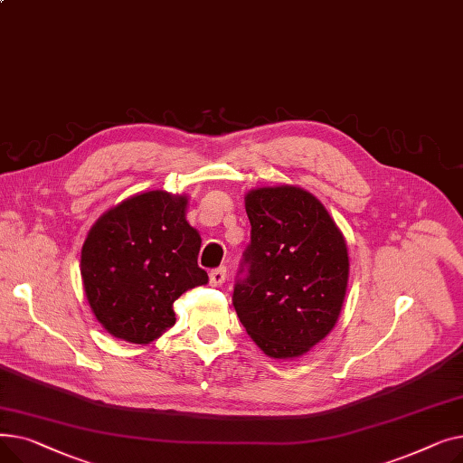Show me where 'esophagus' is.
<instances>
[{"label": "esophagus", "instance_id": "obj_1", "mask_svg": "<svg viewBox=\"0 0 463 463\" xmlns=\"http://www.w3.org/2000/svg\"><path fill=\"white\" fill-rule=\"evenodd\" d=\"M225 279H227V269H225V266H219V269H215V270L210 272V283H212L213 287L223 285Z\"/></svg>", "mask_w": 463, "mask_h": 463}]
</instances>
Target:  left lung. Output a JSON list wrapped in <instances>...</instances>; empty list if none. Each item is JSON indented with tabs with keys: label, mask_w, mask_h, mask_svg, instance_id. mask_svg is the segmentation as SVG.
Segmentation results:
<instances>
[{
	"label": "left lung",
	"mask_w": 463,
	"mask_h": 463,
	"mask_svg": "<svg viewBox=\"0 0 463 463\" xmlns=\"http://www.w3.org/2000/svg\"><path fill=\"white\" fill-rule=\"evenodd\" d=\"M251 241L232 304L253 342L272 358H295L334 328L349 279L345 238L311 193L260 187L246 194Z\"/></svg>",
	"instance_id": "1"
}]
</instances>
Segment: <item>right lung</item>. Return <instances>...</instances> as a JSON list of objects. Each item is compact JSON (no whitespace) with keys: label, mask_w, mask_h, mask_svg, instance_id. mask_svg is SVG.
Masks as SVG:
<instances>
[{"label":"right lung","mask_w":463,"mask_h":463,"mask_svg":"<svg viewBox=\"0 0 463 463\" xmlns=\"http://www.w3.org/2000/svg\"><path fill=\"white\" fill-rule=\"evenodd\" d=\"M185 197L148 191L103 213L82 246L88 302L114 337L150 344L176 323L173 304L208 283L201 236L185 222Z\"/></svg>","instance_id":"right-lung-1"}]
</instances>
